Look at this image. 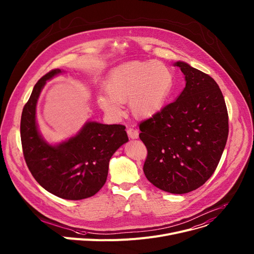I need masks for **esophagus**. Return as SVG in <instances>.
Wrapping results in <instances>:
<instances>
[{"label": "esophagus", "mask_w": 254, "mask_h": 254, "mask_svg": "<svg viewBox=\"0 0 254 254\" xmlns=\"http://www.w3.org/2000/svg\"><path fill=\"white\" fill-rule=\"evenodd\" d=\"M127 132L128 138L130 139H138L139 137V130L136 128H127Z\"/></svg>", "instance_id": "esophagus-1"}]
</instances>
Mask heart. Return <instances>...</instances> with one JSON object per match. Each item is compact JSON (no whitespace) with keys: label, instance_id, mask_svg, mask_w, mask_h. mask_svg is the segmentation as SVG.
<instances>
[{"label":"heart","instance_id":"b5f03b06","mask_svg":"<svg viewBox=\"0 0 254 254\" xmlns=\"http://www.w3.org/2000/svg\"><path fill=\"white\" fill-rule=\"evenodd\" d=\"M173 84V73L164 64L155 61L128 62L109 72L104 86L107 95H99L97 103L113 117L123 114L120 104L129 103L131 114L144 120L163 108Z\"/></svg>","mask_w":254,"mask_h":254}]
</instances>
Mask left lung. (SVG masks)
Segmentation results:
<instances>
[{
    "label": "left lung",
    "mask_w": 254,
    "mask_h": 254,
    "mask_svg": "<svg viewBox=\"0 0 254 254\" xmlns=\"http://www.w3.org/2000/svg\"><path fill=\"white\" fill-rule=\"evenodd\" d=\"M186 87L173 103L139 124L148 154L143 171L162 191L185 194L214 173L229 134L224 96L215 80L189 64H174Z\"/></svg>",
    "instance_id": "1"
}]
</instances>
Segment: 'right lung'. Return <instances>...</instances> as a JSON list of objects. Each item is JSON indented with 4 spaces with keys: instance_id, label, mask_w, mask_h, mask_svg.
<instances>
[{
    "instance_id": "1",
    "label": "right lung",
    "mask_w": 254,
    "mask_h": 254,
    "mask_svg": "<svg viewBox=\"0 0 254 254\" xmlns=\"http://www.w3.org/2000/svg\"><path fill=\"white\" fill-rule=\"evenodd\" d=\"M61 72L49 71L33 87L21 114V144L29 172L45 190L63 199L80 200L103 187L111 156L128 138L123 125L88 122L67 141L54 146L47 143L38 129L37 103L46 81Z\"/></svg>"
}]
</instances>
